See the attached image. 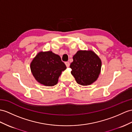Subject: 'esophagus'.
I'll list each match as a JSON object with an SVG mask.
<instances>
[{
  "mask_svg": "<svg viewBox=\"0 0 132 132\" xmlns=\"http://www.w3.org/2000/svg\"><path fill=\"white\" fill-rule=\"evenodd\" d=\"M65 65H66V66H67V67H69V65H70L69 62H65Z\"/></svg>",
  "mask_w": 132,
  "mask_h": 132,
  "instance_id": "34e87169",
  "label": "esophagus"
}]
</instances>
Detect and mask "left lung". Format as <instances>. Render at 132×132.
<instances>
[{
	"label": "left lung",
	"mask_w": 132,
	"mask_h": 132,
	"mask_svg": "<svg viewBox=\"0 0 132 132\" xmlns=\"http://www.w3.org/2000/svg\"><path fill=\"white\" fill-rule=\"evenodd\" d=\"M70 65L71 73L77 83L87 86L96 81L100 73L101 62L92 51H77Z\"/></svg>",
	"instance_id": "8db88e82"
}]
</instances>
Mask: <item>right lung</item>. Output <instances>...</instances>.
<instances>
[{
  "label": "right lung",
  "instance_id": "right-lung-1",
  "mask_svg": "<svg viewBox=\"0 0 132 132\" xmlns=\"http://www.w3.org/2000/svg\"><path fill=\"white\" fill-rule=\"evenodd\" d=\"M30 66L35 79L46 86L56 85L62 72L67 68L60 57L52 51L38 53Z\"/></svg>",
  "mask_w": 132,
  "mask_h": 132
}]
</instances>
